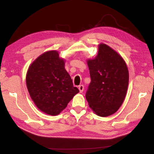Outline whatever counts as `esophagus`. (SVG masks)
Masks as SVG:
<instances>
[{
	"label": "esophagus",
	"instance_id": "1",
	"mask_svg": "<svg viewBox=\"0 0 154 154\" xmlns=\"http://www.w3.org/2000/svg\"><path fill=\"white\" fill-rule=\"evenodd\" d=\"M78 88H79L80 93H82L83 92V90H84V86H83V85H79Z\"/></svg>",
	"mask_w": 154,
	"mask_h": 154
}]
</instances>
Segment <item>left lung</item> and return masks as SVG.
<instances>
[{
    "label": "left lung",
    "instance_id": "1",
    "mask_svg": "<svg viewBox=\"0 0 154 154\" xmlns=\"http://www.w3.org/2000/svg\"><path fill=\"white\" fill-rule=\"evenodd\" d=\"M87 64L91 77L85 94L89 106L98 116L113 115L126 95L129 73L126 62L118 52L100 43L97 56Z\"/></svg>",
    "mask_w": 154,
    "mask_h": 154
}]
</instances>
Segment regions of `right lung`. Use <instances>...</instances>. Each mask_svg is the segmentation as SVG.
I'll use <instances>...</instances> for the list:
<instances>
[{
  "instance_id": "right-lung-1",
  "label": "right lung",
  "mask_w": 154,
  "mask_h": 154,
  "mask_svg": "<svg viewBox=\"0 0 154 154\" xmlns=\"http://www.w3.org/2000/svg\"><path fill=\"white\" fill-rule=\"evenodd\" d=\"M65 61L58 51L41 54L30 65L26 82L31 98L43 113L57 116L79 92L64 68Z\"/></svg>"
}]
</instances>
